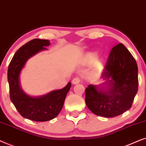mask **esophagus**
<instances>
[{"instance_id": "1", "label": "esophagus", "mask_w": 146, "mask_h": 146, "mask_svg": "<svg viewBox=\"0 0 146 146\" xmlns=\"http://www.w3.org/2000/svg\"><path fill=\"white\" fill-rule=\"evenodd\" d=\"M80 81H81L80 78L78 77H75L73 80H72V83H73V84H77V83H80Z\"/></svg>"}]
</instances>
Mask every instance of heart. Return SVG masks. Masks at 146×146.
I'll use <instances>...</instances> for the list:
<instances>
[{
  "mask_svg": "<svg viewBox=\"0 0 146 146\" xmlns=\"http://www.w3.org/2000/svg\"><path fill=\"white\" fill-rule=\"evenodd\" d=\"M95 59H96V56L94 55H90L88 57V58H87V62L88 63H91L93 61H94Z\"/></svg>",
  "mask_w": 146,
  "mask_h": 146,
  "instance_id": "obj_1",
  "label": "heart"
}]
</instances>
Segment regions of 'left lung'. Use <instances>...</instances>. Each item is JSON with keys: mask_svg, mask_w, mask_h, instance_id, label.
<instances>
[{"mask_svg": "<svg viewBox=\"0 0 146 146\" xmlns=\"http://www.w3.org/2000/svg\"><path fill=\"white\" fill-rule=\"evenodd\" d=\"M137 63L122 43L111 50L102 77L107 79L100 88L89 85L85 89V104L97 115L113 117L131 108L138 90Z\"/></svg>", "mask_w": 146, "mask_h": 146, "instance_id": "obj_1", "label": "left lung"}]
</instances>
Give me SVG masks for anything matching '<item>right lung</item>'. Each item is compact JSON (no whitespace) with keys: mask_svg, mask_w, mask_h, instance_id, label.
<instances>
[{"mask_svg":"<svg viewBox=\"0 0 146 146\" xmlns=\"http://www.w3.org/2000/svg\"><path fill=\"white\" fill-rule=\"evenodd\" d=\"M50 44L48 40L35 38L19 48L15 53L8 68L11 102L23 117L35 121H46L57 117L61 111L66 96L71 87V82L61 89H58L40 97H32L25 93L20 86L19 75L29 58Z\"/></svg>","mask_w":146,"mask_h":146,"instance_id":"right-lung-1","label":"right lung"}]
</instances>
